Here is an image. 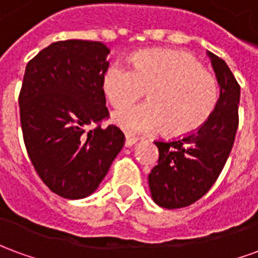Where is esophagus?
<instances>
[{
	"instance_id": "obj_1",
	"label": "esophagus",
	"mask_w": 258,
	"mask_h": 258,
	"mask_svg": "<svg viewBox=\"0 0 258 258\" xmlns=\"http://www.w3.org/2000/svg\"><path fill=\"white\" fill-rule=\"evenodd\" d=\"M137 138L135 137H131V135H125V146H133L137 142Z\"/></svg>"
}]
</instances>
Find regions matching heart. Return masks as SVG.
Returning a JSON list of instances; mask_svg holds the SVG:
<instances>
[{"label": "heart", "mask_w": 258, "mask_h": 258, "mask_svg": "<svg viewBox=\"0 0 258 258\" xmlns=\"http://www.w3.org/2000/svg\"><path fill=\"white\" fill-rule=\"evenodd\" d=\"M151 101L114 114V121L134 134H151L166 127L171 135L199 130L214 113L218 83L194 55L181 51H142L133 68L116 62L103 76V91L113 107H125L145 95Z\"/></svg>", "instance_id": "heart-1"}]
</instances>
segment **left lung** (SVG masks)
Returning <instances> with one entry per match:
<instances>
[{
    "label": "left lung",
    "instance_id": "1",
    "mask_svg": "<svg viewBox=\"0 0 258 258\" xmlns=\"http://www.w3.org/2000/svg\"><path fill=\"white\" fill-rule=\"evenodd\" d=\"M220 84L214 113L199 130L177 140L155 141L159 160L148 181L153 200L164 209H181L205 196L227 163L239 124L240 87L227 63L209 52Z\"/></svg>",
    "mask_w": 258,
    "mask_h": 258
}]
</instances>
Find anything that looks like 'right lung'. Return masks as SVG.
<instances>
[{
	"mask_svg": "<svg viewBox=\"0 0 258 258\" xmlns=\"http://www.w3.org/2000/svg\"><path fill=\"white\" fill-rule=\"evenodd\" d=\"M109 52L99 41L66 40L26 66L19 92L26 151L42 182L66 199L92 194L124 145L117 125L101 127L109 118L103 91Z\"/></svg>",
	"mask_w": 258,
	"mask_h": 258,
	"instance_id": "add662e5",
	"label": "right lung"
}]
</instances>
